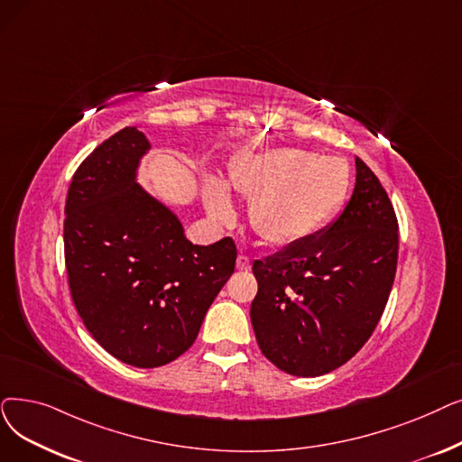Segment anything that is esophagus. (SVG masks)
<instances>
[{
    "label": "esophagus",
    "mask_w": 462,
    "mask_h": 462,
    "mask_svg": "<svg viewBox=\"0 0 462 462\" xmlns=\"http://www.w3.org/2000/svg\"><path fill=\"white\" fill-rule=\"evenodd\" d=\"M236 268H237L239 272H247V270L251 268V258L245 256V254H239L237 260H236Z\"/></svg>",
    "instance_id": "esophagus-1"
}]
</instances>
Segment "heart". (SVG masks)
<instances>
[{
    "mask_svg": "<svg viewBox=\"0 0 462 462\" xmlns=\"http://www.w3.org/2000/svg\"><path fill=\"white\" fill-rule=\"evenodd\" d=\"M226 185L253 199L249 217L260 239L270 245H294L323 230L342 211L351 179L344 160L277 147L239 160ZM204 204L220 223L234 218L228 192L217 179L206 181Z\"/></svg>",
    "mask_w": 462,
    "mask_h": 462,
    "instance_id": "heart-1",
    "label": "heart"
}]
</instances>
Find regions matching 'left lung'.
<instances>
[{"instance_id": "1", "label": "left lung", "mask_w": 462, "mask_h": 462, "mask_svg": "<svg viewBox=\"0 0 462 462\" xmlns=\"http://www.w3.org/2000/svg\"><path fill=\"white\" fill-rule=\"evenodd\" d=\"M355 168L353 194L336 220L253 264L258 347L291 375L317 377L346 365L368 342L393 289L396 215L358 156Z\"/></svg>"}]
</instances>
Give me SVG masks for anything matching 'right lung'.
Wrapping results in <instances>:
<instances>
[{
	"instance_id": "1",
	"label": "right lung",
	"mask_w": 462,
	"mask_h": 462,
	"mask_svg": "<svg viewBox=\"0 0 462 462\" xmlns=\"http://www.w3.org/2000/svg\"><path fill=\"white\" fill-rule=\"evenodd\" d=\"M149 151L139 126L97 145L71 179L64 220L73 304L96 342L135 368L164 366L194 344L237 254L230 237L190 244L137 183Z\"/></svg>"
}]
</instances>
